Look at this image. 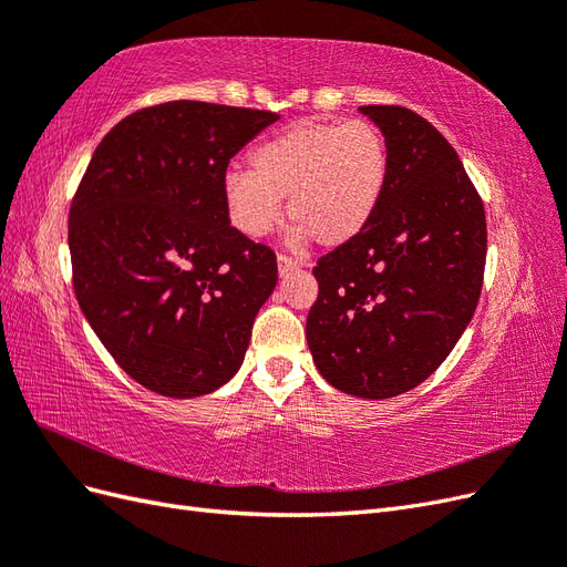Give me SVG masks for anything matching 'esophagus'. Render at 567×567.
I'll use <instances>...</instances> for the list:
<instances>
[{
    "label": "esophagus",
    "mask_w": 567,
    "mask_h": 567,
    "mask_svg": "<svg viewBox=\"0 0 567 567\" xmlns=\"http://www.w3.org/2000/svg\"><path fill=\"white\" fill-rule=\"evenodd\" d=\"M277 265H279V274H281V277H286L288 271L300 269V262L293 260V257H286V255H279V257H277Z\"/></svg>",
    "instance_id": "esophagus-1"
}]
</instances>
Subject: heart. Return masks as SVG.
I'll return each mask as SVG.
<instances>
[{
	"mask_svg": "<svg viewBox=\"0 0 567 567\" xmlns=\"http://www.w3.org/2000/svg\"><path fill=\"white\" fill-rule=\"evenodd\" d=\"M388 175V142L375 125L300 120L255 148L252 169L231 167L221 186L231 225L244 236L269 234L288 198V215L298 219L290 244L317 236L338 248L369 227Z\"/></svg>",
	"mask_w": 567,
	"mask_h": 567,
	"instance_id": "obj_1",
	"label": "heart"
}]
</instances>
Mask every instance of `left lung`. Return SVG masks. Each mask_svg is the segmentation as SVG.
<instances>
[{
    "instance_id": "8db88e82",
    "label": "left lung",
    "mask_w": 567,
    "mask_h": 567,
    "mask_svg": "<svg viewBox=\"0 0 567 567\" xmlns=\"http://www.w3.org/2000/svg\"><path fill=\"white\" fill-rule=\"evenodd\" d=\"M388 142L390 175L369 227L315 267L307 346L321 379L390 400L431 375L473 319L485 208L444 136L402 106H362Z\"/></svg>"
}]
</instances>
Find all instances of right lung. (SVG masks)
I'll list each match as a JSON object with an SVG mask.
<instances>
[{
  "label": "right lung",
  "instance_id": "right-lung-1",
  "mask_svg": "<svg viewBox=\"0 0 567 567\" xmlns=\"http://www.w3.org/2000/svg\"><path fill=\"white\" fill-rule=\"evenodd\" d=\"M279 115L169 101L117 123L71 205L75 296L127 375L192 400L241 369L277 257L231 227L229 161Z\"/></svg>",
  "mask_w": 567,
  "mask_h": 567
}]
</instances>
